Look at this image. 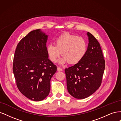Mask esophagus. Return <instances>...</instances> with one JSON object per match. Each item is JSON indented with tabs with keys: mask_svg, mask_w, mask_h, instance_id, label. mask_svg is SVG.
<instances>
[{
	"mask_svg": "<svg viewBox=\"0 0 121 121\" xmlns=\"http://www.w3.org/2000/svg\"><path fill=\"white\" fill-rule=\"evenodd\" d=\"M57 71H63V69L60 67H57Z\"/></svg>",
	"mask_w": 121,
	"mask_h": 121,
	"instance_id": "1",
	"label": "esophagus"
}]
</instances>
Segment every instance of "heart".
<instances>
[{
	"instance_id": "obj_1",
	"label": "heart",
	"mask_w": 121,
	"mask_h": 121,
	"mask_svg": "<svg viewBox=\"0 0 121 121\" xmlns=\"http://www.w3.org/2000/svg\"><path fill=\"white\" fill-rule=\"evenodd\" d=\"M87 44L82 37L68 33L61 34L55 40V44L50 43L46 46V52L49 60L55 63L61 54L64 56L60 64L69 62L72 65L81 61L87 52Z\"/></svg>"
}]
</instances>
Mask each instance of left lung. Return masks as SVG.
Here are the masks:
<instances>
[{
    "instance_id": "1",
    "label": "left lung",
    "mask_w": 121,
    "mask_h": 121,
    "mask_svg": "<svg viewBox=\"0 0 121 121\" xmlns=\"http://www.w3.org/2000/svg\"><path fill=\"white\" fill-rule=\"evenodd\" d=\"M88 45L85 56L79 63L65 69L69 93L77 99L94 93L100 86L105 69V60L100 44L87 32Z\"/></svg>"
}]
</instances>
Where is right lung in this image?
<instances>
[{
    "instance_id": "add662e5",
    "label": "right lung",
    "mask_w": 121,
    "mask_h": 121,
    "mask_svg": "<svg viewBox=\"0 0 121 121\" xmlns=\"http://www.w3.org/2000/svg\"><path fill=\"white\" fill-rule=\"evenodd\" d=\"M47 38L40 29L32 31L18 43L14 55L17 86L32 100L41 101L48 95L51 78L57 70L46 52Z\"/></svg>"
}]
</instances>
